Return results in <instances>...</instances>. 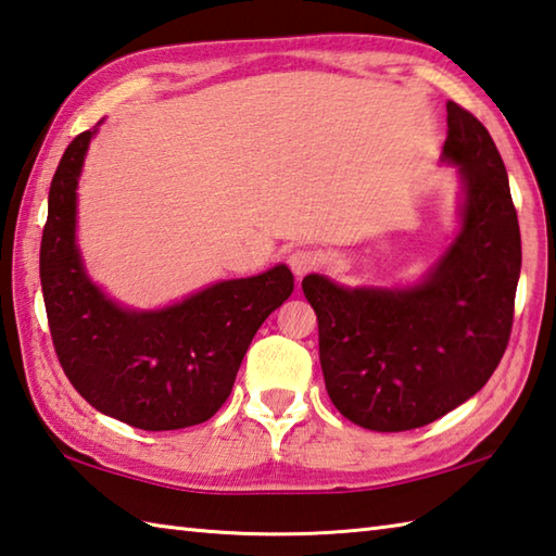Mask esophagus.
Listing matches in <instances>:
<instances>
[{"label": "esophagus", "instance_id": "34e87169", "mask_svg": "<svg viewBox=\"0 0 556 556\" xmlns=\"http://www.w3.org/2000/svg\"><path fill=\"white\" fill-rule=\"evenodd\" d=\"M288 264L292 268V274L298 278L312 274V270H317L321 266V254L314 249H295L292 254L288 256Z\"/></svg>", "mask_w": 556, "mask_h": 556}]
</instances>
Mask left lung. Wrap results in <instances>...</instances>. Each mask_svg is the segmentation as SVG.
I'll list each match as a JSON object with an SVG mask.
<instances>
[{
  "instance_id": "obj_1",
  "label": "left lung",
  "mask_w": 556,
  "mask_h": 556,
  "mask_svg": "<svg viewBox=\"0 0 556 556\" xmlns=\"http://www.w3.org/2000/svg\"><path fill=\"white\" fill-rule=\"evenodd\" d=\"M443 160L465 184L463 229L424 282L404 290L302 280L319 324L333 406L363 428L412 431L475 396L506 353L520 227L504 160L472 113L447 101Z\"/></svg>"
}]
</instances>
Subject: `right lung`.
<instances>
[{"mask_svg": "<svg viewBox=\"0 0 556 556\" xmlns=\"http://www.w3.org/2000/svg\"><path fill=\"white\" fill-rule=\"evenodd\" d=\"M93 130L67 144L48 193L40 286L58 361L97 412L142 431L215 416L261 324L290 298L288 266L223 280L156 312L111 302L84 274L75 244L77 179Z\"/></svg>", "mask_w": 556, "mask_h": 556, "instance_id": "add662e5", "label": "right lung"}]
</instances>
